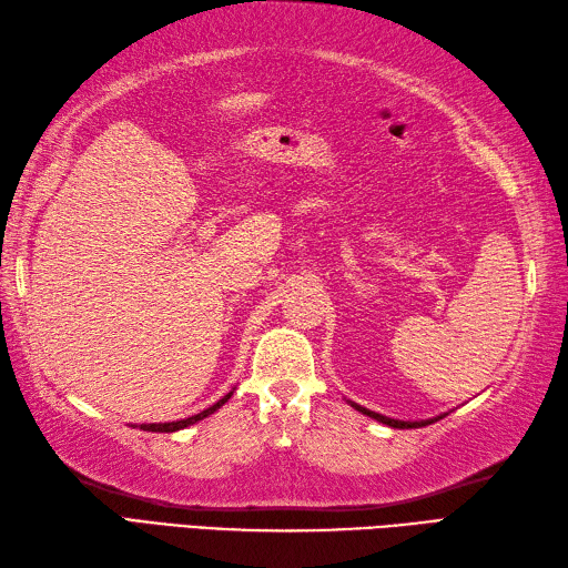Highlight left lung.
I'll return each instance as SVG.
<instances>
[{"instance_id":"1","label":"left lung","mask_w":568,"mask_h":568,"mask_svg":"<svg viewBox=\"0 0 568 568\" xmlns=\"http://www.w3.org/2000/svg\"><path fill=\"white\" fill-rule=\"evenodd\" d=\"M349 406L355 408V410H359V413H364V415H369V418H374L376 423H384L388 427H398V430H408V427H425V425H430V423H435L439 418H445V415H437V418H427V420H394V418H386V415H382V413H374L369 408L357 406L355 400H349Z\"/></svg>"}]
</instances>
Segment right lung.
I'll use <instances>...</instances> for the list:
<instances>
[{"label": "right lung", "instance_id": "obj_1", "mask_svg": "<svg viewBox=\"0 0 568 568\" xmlns=\"http://www.w3.org/2000/svg\"><path fill=\"white\" fill-rule=\"evenodd\" d=\"M233 396V390L231 394H225L221 400H216L213 403L211 408H206V410H201V413H196V415H192V418H184V420H172V423H143V425H138L141 427V430H148V433H178V430H184V427H189V425H194V423H199V420H204V418H209L211 413H216L225 400H229Z\"/></svg>", "mask_w": 568, "mask_h": 568}]
</instances>
